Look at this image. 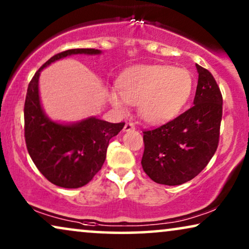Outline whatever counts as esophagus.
<instances>
[{
  "mask_svg": "<svg viewBox=\"0 0 249 249\" xmlns=\"http://www.w3.org/2000/svg\"><path fill=\"white\" fill-rule=\"evenodd\" d=\"M135 130V125L130 124V122H127V124H124V132H129V131H134Z\"/></svg>",
  "mask_w": 249,
  "mask_h": 249,
  "instance_id": "obj_1",
  "label": "esophagus"
}]
</instances>
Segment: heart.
<instances>
[{"label": "heart", "mask_w": 249, "mask_h": 249, "mask_svg": "<svg viewBox=\"0 0 249 249\" xmlns=\"http://www.w3.org/2000/svg\"><path fill=\"white\" fill-rule=\"evenodd\" d=\"M118 91L108 101L125 113L128 104L138 107L142 120L149 124H166L180 113L193 90V78L182 68L166 64H139L129 68L118 79Z\"/></svg>", "instance_id": "heart-1"}]
</instances>
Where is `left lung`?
I'll list each match as a JSON object with an SVG mask.
<instances>
[{"mask_svg": "<svg viewBox=\"0 0 249 249\" xmlns=\"http://www.w3.org/2000/svg\"><path fill=\"white\" fill-rule=\"evenodd\" d=\"M198 72L194 107L168 124L144 131L142 166L153 181L177 186L198 175L219 144L222 95L209 70Z\"/></svg>", "mask_w": 249, "mask_h": 249, "instance_id": "1", "label": "left lung"}]
</instances>
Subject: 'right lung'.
Segmentation results:
<instances>
[{
	"instance_id": "add662e5",
	"label": "right lung",
	"mask_w": 249,
	"mask_h": 249,
	"mask_svg": "<svg viewBox=\"0 0 249 249\" xmlns=\"http://www.w3.org/2000/svg\"><path fill=\"white\" fill-rule=\"evenodd\" d=\"M95 49H73L46 61L28 85L25 101V139L28 153L39 172L62 188L87 185L100 171L107 158L108 142L124 127L89 117L74 124H60L47 117L39 98V74L44 68L74 54L97 55Z\"/></svg>"
}]
</instances>
